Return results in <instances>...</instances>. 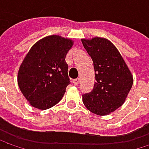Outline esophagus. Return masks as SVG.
I'll use <instances>...</instances> for the list:
<instances>
[{
    "label": "esophagus",
    "instance_id": "1",
    "mask_svg": "<svg viewBox=\"0 0 149 149\" xmlns=\"http://www.w3.org/2000/svg\"><path fill=\"white\" fill-rule=\"evenodd\" d=\"M78 83H79V78H76V79H73V80H72V84H73L74 85H77Z\"/></svg>",
    "mask_w": 149,
    "mask_h": 149
}]
</instances>
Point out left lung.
Segmentation results:
<instances>
[{"label":"left lung","instance_id":"left-lung-1","mask_svg":"<svg viewBox=\"0 0 149 149\" xmlns=\"http://www.w3.org/2000/svg\"><path fill=\"white\" fill-rule=\"evenodd\" d=\"M95 71L94 88L83 95L86 109L98 116H107L124 104L134 78L117 48L105 38L82 39Z\"/></svg>","mask_w":149,"mask_h":149}]
</instances>
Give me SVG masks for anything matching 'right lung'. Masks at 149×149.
<instances>
[{
    "label": "right lung",
    "mask_w": 149,
    "mask_h": 149,
    "mask_svg": "<svg viewBox=\"0 0 149 149\" xmlns=\"http://www.w3.org/2000/svg\"><path fill=\"white\" fill-rule=\"evenodd\" d=\"M73 43L71 39L54 34L31 47L17 77L19 88L31 106L47 109L62 99L70 84L65 59Z\"/></svg>",
    "instance_id": "right-lung-1"
}]
</instances>
